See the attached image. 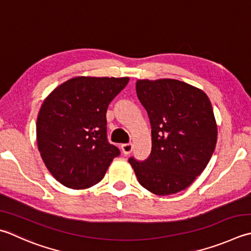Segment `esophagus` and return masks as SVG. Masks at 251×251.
<instances>
[{"label":"esophagus","instance_id":"1","mask_svg":"<svg viewBox=\"0 0 251 251\" xmlns=\"http://www.w3.org/2000/svg\"><path fill=\"white\" fill-rule=\"evenodd\" d=\"M121 149H122L123 153H124L125 155L129 154V153H131V151H132V145L130 144V142H129V144H124V145H122Z\"/></svg>","mask_w":251,"mask_h":251}]
</instances>
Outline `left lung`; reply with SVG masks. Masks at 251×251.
<instances>
[{
	"label": "left lung",
	"instance_id": "obj_1",
	"mask_svg": "<svg viewBox=\"0 0 251 251\" xmlns=\"http://www.w3.org/2000/svg\"><path fill=\"white\" fill-rule=\"evenodd\" d=\"M137 97L148 113V159L128 162L139 184L159 196L179 193L202 173L213 154L218 127L205 93L176 79H141Z\"/></svg>",
	"mask_w": 251,
	"mask_h": 251
}]
</instances>
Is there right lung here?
<instances>
[{
    "label": "right lung",
    "instance_id": "add662e5",
    "mask_svg": "<svg viewBox=\"0 0 251 251\" xmlns=\"http://www.w3.org/2000/svg\"><path fill=\"white\" fill-rule=\"evenodd\" d=\"M128 77H75L43 101L37 142L44 164L64 186L86 189L104 177L120 150L107 141L106 111Z\"/></svg>",
    "mask_w": 251,
    "mask_h": 251
}]
</instances>
